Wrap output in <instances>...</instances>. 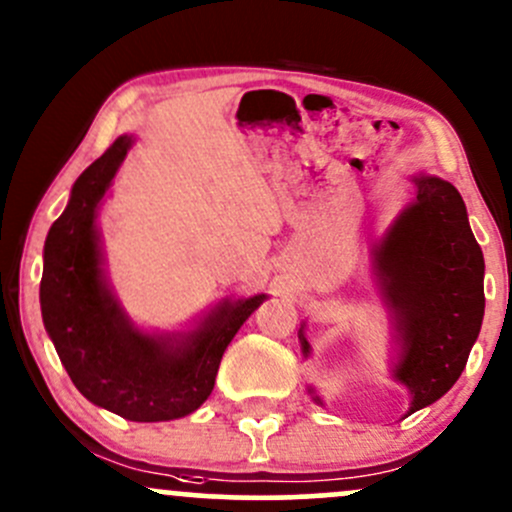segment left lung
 Wrapping results in <instances>:
<instances>
[{"instance_id":"8db88e82","label":"left lung","mask_w":512,"mask_h":512,"mask_svg":"<svg viewBox=\"0 0 512 512\" xmlns=\"http://www.w3.org/2000/svg\"><path fill=\"white\" fill-rule=\"evenodd\" d=\"M414 185V202L375 248V276L399 342L392 375L411 395L407 414L457 383L484 320V255L460 192L436 175H416ZM301 344L308 356L303 332Z\"/></svg>"}]
</instances>
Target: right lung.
<instances>
[{
	"label": "right lung",
	"instance_id": "right-lung-1",
	"mask_svg": "<svg viewBox=\"0 0 512 512\" xmlns=\"http://www.w3.org/2000/svg\"><path fill=\"white\" fill-rule=\"evenodd\" d=\"M122 134L74 182L67 209L43 250L40 310L76 390L127 421H170L202 407L214 390L226 346L264 293L223 303L185 337H154L129 322L103 276L98 202L125 161Z\"/></svg>",
	"mask_w": 512,
	"mask_h": 512
}]
</instances>
